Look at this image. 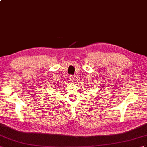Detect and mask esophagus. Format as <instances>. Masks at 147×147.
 I'll list each match as a JSON object with an SVG mask.
<instances>
[{"label":"esophagus","mask_w":147,"mask_h":147,"mask_svg":"<svg viewBox=\"0 0 147 147\" xmlns=\"http://www.w3.org/2000/svg\"><path fill=\"white\" fill-rule=\"evenodd\" d=\"M69 79L70 81H74L75 80V76H73V75H70V76H69Z\"/></svg>","instance_id":"obj_1"}]
</instances>
